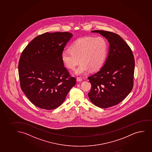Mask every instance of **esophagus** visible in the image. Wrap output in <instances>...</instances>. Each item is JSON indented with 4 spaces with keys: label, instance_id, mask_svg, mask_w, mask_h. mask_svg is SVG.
<instances>
[{
    "label": "esophagus",
    "instance_id": "1",
    "mask_svg": "<svg viewBox=\"0 0 152 152\" xmlns=\"http://www.w3.org/2000/svg\"><path fill=\"white\" fill-rule=\"evenodd\" d=\"M77 82H81L82 81V79L80 78V77H77Z\"/></svg>",
    "mask_w": 152,
    "mask_h": 152
}]
</instances>
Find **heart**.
Here are the masks:
<instances>
[{"label": "heart", "instance_id": "heart-1", "mask_svg": "<svg viewBox=\"0 0 152 152\" xmlns=\"http://www.w3.org/2000/svg\"><path fill=\"white\" fill-rule=\"evenodd\" d=\"M70 50V51L62 53V61L71 69H74L80 61L75 73L81 75L85 74L89 69L95 70L101 66L107 55V45L101 37H84L73 42Z\"/></svg>", "mask_w": 152, "mask_h": 152}]
</instances>
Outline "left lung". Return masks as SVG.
Instances as JSON below:
<instances>
[{"mask_svg": "<svg viewBox=\"0 0 152 152\" xmlns=\"http://www.w3.org/2000/svg\"><path fill=\"white\" fill-rule=\"evenodd\" d=\"M107 39L110 47L101 69L88 77L92 85L88 93L90 101L101 108L121 102L132 89L135 61L129 45L120 35L103 30H93Z\"/></svg>", "mask_w": 152, "mask_h": 152, "instance_id": "1", "label": "left lung"}]
</instances>
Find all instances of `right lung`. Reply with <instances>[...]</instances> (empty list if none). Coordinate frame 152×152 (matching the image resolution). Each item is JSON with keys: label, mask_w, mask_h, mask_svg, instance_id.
<instances>
[{"label": "right lung", "mask_w": 152, "mask_h": 152, "mask_svg": "<svg viewBox=\"0 0 152 152\" xmlns=\"http://www.w3.org/2000/svg\"><path fill=\"white\" fill-rule=\"evenodd\" d=\"M73 35L68 32L35 37L22 53L18 66L21 89L39 108L53 110L63 103L76 79L64 66L61 54Z\"/></svg>", "instance_id": "right-lung-1"}]
</instances>
